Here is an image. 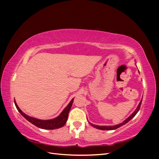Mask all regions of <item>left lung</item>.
Wrapping results in <instances>:
<instances>
[{"label":"left lung","instance_id":"1","mask_svg":"<svg viewBox=\"0 0 159 159\" xmlns=\"http://www.w3.org/2000/svg\"><path fill=\"white\" fill-rule=\"evenodd\" d=\"M141 102H142V99H141V102H139V105H138V107H137V109H135V111H134V112L132 113L130 116L128 117L127 119L125 120L122 123H121L120 124H117V125H115V126H98V125H94V124H92L89 123L91 125H92V126H93L94 128H97V129H100V130H115V129H117V128L121 127V126H123V125L126 124L127 122H128L130 120L133 119V118L135 116V115L138 113V111H139L140 109V107H141Z\"/></svg>","mask_w":159,"mask_h":159}]
</instances>
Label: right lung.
<instances>
[{"label":"right lung","mask_w":159,"mask_h":159,"mask_svg":"<svg viewBox=\"0 0 159 159\" xmlns=\"http://www.w3.org/2000/svg\"><path fill=\"white\" fill-rule=\"evenodd\" d=\"M73 100H74V98L72 99V100L70 101V102L67 104V106L63 109V111L61 113V114L58 117L54 118V119L48 120H42L36 119V118L27 116V115L24 113L22 111L20 110V109L18 107V104H16L15 100H14V103L17 109L18 110L20 114H21L26 120H27L29 121H30L31 124L35 125V126H36L37 127H38L39 128H42V129L53 130V129H57V128H61L66 124V121L67 120V117H68L70 110L72 105Z\"/></svg>","instance_id":"1"}]
</instances>
